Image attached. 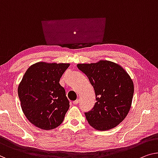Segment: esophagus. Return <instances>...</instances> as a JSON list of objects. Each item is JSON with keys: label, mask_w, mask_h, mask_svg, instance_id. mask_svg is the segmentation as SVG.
<instances>
[{"label": "esophagus", "mask_w": 158, "mask_h": 158, "mask_svg": "<svg viewBox=\"0 0 158 158\" xmlns=\"http://www.w3.org/2000/svg\"><path fill=\"white\" fill-rule=\"evenodd\" d=\"M79 99H77V100H75V101H74V102H73V103H74V105H77L79 103Z\"/></svg>", "instance_id": "obj_1"}]
</instances>
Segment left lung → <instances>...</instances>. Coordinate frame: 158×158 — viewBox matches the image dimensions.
<instances>
[{
    "label": "left lung",
    "mask_w": 158,
    "mask_h": 158,
    "mask_svg": "<svg viewBox=\"0 0 158 158\" xmlns=\"http://www.w3.org/2000/svg\"><path fill=\"white\" fill-rule=\"evenodd\" d=\"M93 86L96 102L85 113L90 126L98 131L114 128L123 121L130 110L134 93L133 82L119 64L107 60L78 64Z\"/></svg>",
    "instance_id": "8db88e82"
}]
</instances>
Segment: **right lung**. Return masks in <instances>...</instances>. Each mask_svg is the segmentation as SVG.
Returning a JSON list of instances; mask_svg holds the SVG:
<instances>
[{"label": "right lung", "mask_w": 158, "mask_h": 158, "mask_svg": "<svg viewBox=\"0 0 158 158\" xmlns=\"http://www.w3.org/2000/svg\"><path fill=\"white\" fill-rule=\"evenodd\" d=\"M69 64L37 62L28 68L19 84L21 108L30 123L51 130L62 123L69 102L60 80Z\"/></svg>", "instance_id": "right-lung-1"}]
</instances>
